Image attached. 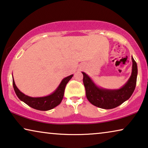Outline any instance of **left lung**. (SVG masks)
Returning <instances> with one entry per match:
<instances>
[{
	"label": "left lung",
	"instance_id": "obj_1",
	"mask_svg": "<svg viewBox=\"0 0 148 148\" xmlns=\"http://www.w3.org/2000/svg\"><path fill=\"white\" fill-rule=\"evenodd\" d=\"M132 60L133 62L132 75L126 84L116 90L99 88L88 75L82 72L86 98L91 104L101 109H111L118 107L130 99L136 88L137 76V63L133 57Z\"/></svg>",
	"mask_w": 148,
	"mask_h": 148
}]
</instances>
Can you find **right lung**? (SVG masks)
<instances>
[{
    "mask_svg": "<svg viewBox=\"0 0 148 148\" xmlns=\"http://www.w3.org/2000/svg\"><path fill=\"white\" fill-rule=\"evenodd\" d=\"M72 76L73 74L66 77L62 80L57 89L52 94L43 97H31L23 94L16 87L14 80H12V85H13L14 92L21 101L35 109L39 111H48L53 109L61 103L63 99L66 84L72 78Z\"/></svg>",
    "mask_w": 148,
    "mask_h": 148,
    "instance_id": "right-lung-1",
    "label": "right lung"
}]
</instances>
